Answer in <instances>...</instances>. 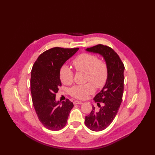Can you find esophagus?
Segmentation results:
<instances>
[{
    "mask_svg": "<svg viewBox=\"0 0 155 155\" xmlns=\"http://www.w3.org/2000/svg\"><path fill=\"white\" fill-rule=\"evenodd\" d=\"M83 104V102H81V101H75L74 102V105H77V104Z\"/></svg>",
    "mask_w": 155,
    "mask_h": 155,
    "instance_id": "1",
    "label": "esophagus"
}]
</instances>
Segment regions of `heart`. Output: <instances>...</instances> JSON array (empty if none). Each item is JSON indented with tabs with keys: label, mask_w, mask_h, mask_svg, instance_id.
I'll return each mask as SVG.
<instances>
[{
	"label": "heart",
	"mask_w": 155,
	"mask_h": 155,
	"mask_svg": "<svg viewBox=\"0 0 155 155\" xmlns=\"http://www.w3.org/2000/svg\"><path fill=\"white\" fill-rule=\"evenodd\" d=\"M72 64L75 70L86 74V80L92 83L96 87H102L107 78V65L102 60L98 59L94 54L83 53L78 56ZM59 78L64 84H71L74 78V73L68 65H64L59 70ZM91 83L76 85L71 87L70 94L78 99H84L95 92V88Z\"/></svg>",
	"instance_id": "obj_1"
}]
</instances>
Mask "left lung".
<instances>
[{"instance_id": "1", "label": "left lung", "mask_w": 155, "mask_h": 155, "mask_svg": "<svg viewBox=\"0 0 155 155\" xmlns=\"http://www.w3.org/2000/svg\"><path fill=\"white\" fill-rule=\"evenodd\" d=\"M85 50L102 56L108 68L105 84L94 98L100 109L93 106L90 114L85 117L86 126L91 130L98 132L107 128L117 114L123 94L124 66L117 53L107 46L99 44ZM99 102L103 103L102 107Z\"/></svg>"}]
</instances>
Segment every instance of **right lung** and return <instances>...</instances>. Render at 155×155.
<instances>
[{
  "mask_svg": "<svg viewBox=\"0 0 155 155\" xmlns=\"http://www.w3.org/2000/svg\"><path fill=\"white\" fill-rule=\"evenodd\" d=\"M78 49L51 48L41 53L32 67L31 91L33 105L40 121L51 130H59L65 126L74 107L69 99L57 101L56 93L61 86V68Z\"/></svg>",
  "mask_w": 155,
  "mask_h": 155,
  "instance_id": "obj_1",
  "label": "right lung"
}]
</instances>
